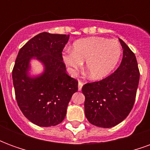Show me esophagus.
<instances>
[{"label": "esophagus", "mask_w": 150, "mask_h": 150, "mask_svg": "<svg viewBox=\"0 0 150 150\" xmlns=\"http://www.w3.org/2000/svg\"><path fill=\"white\" fill-rule=\"evenodd\" d=\"M83 83H82L81 81H79V83H78V89L79 91H80L82 89V87H83Z\"/></svg>", "instance_id": "34e87169"}]
</instances>
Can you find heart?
Masks as SVG:
<instances>
[{
	"label": "heart",
	"mask_w": 150,
	"mask_h": 150,
	"mask_svg": "<svg viewBox=\"0 0 150 150\" xmlns=\"http://www.w3.org/2000/svg\"><path fill=\"white\" fill-rule=\"evenodd\" d=\"M121 53L122 48L117 40L90 37L75 41L72 50H68L62 54V60L72 75L81 68L85 61L88 78L99 80L114 70Z\"/></svg>",
	"instance_id": "1"
}]
</instances>
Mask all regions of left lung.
I'll use <instances>...</instances> for the list:
<instances>
[{"instance_id":"left-lung-1","label":"left lung","mask_w":150,"mask_h":150,"mask_svg":"<svg viewBox=\"0 0 150 150\" xmlns=\"http://www.w3.org/2000/svg\"><path fill=\"white\" fill-rule=\"evenodd\" d=\"M123 58L119 67L100 81L83 86L85 116L93 125L112 128L128 116L135 102L140 72L137 59L121 39Z\"/></svg>"}]
</instances>
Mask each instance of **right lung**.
<instances>
[{
	"label": "right lung",
	"mask_w": 150,
	"mask_h": 150,
	"mask_svg": "<svg viewBox=\"0 0 150 150\" xmlns=\"http://www.w3.org/2000/svg\"><path fill=\"white\" fill-rule=\"evenodd\" d=\"M70 35L43 32L21 47L13 69L15 96L20 109L30 121L41 127L59 125L64 120L78 81L66 72L62 52ZM43 63L44 71L28 75L31 59Z\"/></svg>",
	"instance_id": "obj_1"
}]
</instances>
